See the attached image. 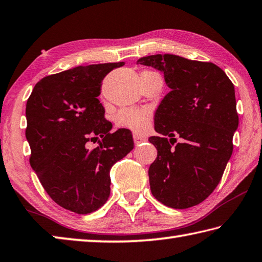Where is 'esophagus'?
Returning a JSON list of instances; mask_svg holds the SVG:
<instances>
[{
  "label": "esophagus",
  "mask_w": 262,
  "mask_h": 262,
  "mask_svg": "<svg viewBox=\"0 0 262 262\" xmlns=\"http://www.w3.org/2000/svg\"><path fill=\"white\" fill-rule=\"evenodd\" d=\"M133 139H134V143H135L136 145H139V144H141V143H143V142H145V139H144L143 136L137 135V134L133 135Z\"/></svg>",
  "instance_id": "obj_1"
}]
</instances>
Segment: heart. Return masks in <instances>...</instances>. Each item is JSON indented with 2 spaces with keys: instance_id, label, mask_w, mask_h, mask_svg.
<instances>
[{
  "instance_id": "heart-1",
  "label": "heart",
  "mask_w": 262,
  "mask_h": 262,
  "mask_svg": "<svg viewBox=\"0 0 262 262\" xmlns=\"http://www.w3.org/2000/svg\"><path fill=\"white\" fill-rule=\"evenodd\" d=\"M117 123L119 127L142 134L149 129L151 112L147 108H122L117 115Z\"/></svg>"
}]
</instances>
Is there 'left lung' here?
I'll use <instances>...</instances> for the list:
<instances>
[{
    "label": "left lung",
    "instance_id": "obj_1",
    "mask_svg": "<svg viewBox=\"0 0 262 262\" xmlns=\"http://www.w3.org/2000/svg\"><path fill=\"white\" fill-rule=\"evenodd\" d=\"M137 63L163 72L170 88L155 115L160 136L149 139L158 151L149 168L151 192L177 210L198 205L216 188L232 154L238 127L234 84L210 61L165 54Z\"/></svg>",
    "mask_w": 262,
    "mask_h": 262
}]
</instances>
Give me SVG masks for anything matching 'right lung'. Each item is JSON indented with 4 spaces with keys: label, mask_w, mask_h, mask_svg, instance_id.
Wrapping results in <instances>:
<instances>
[{
    "label": "right lung",
    "mask_w": 262,
    "mask_h": 262,
    "mask_svg": "<svg viewBox=\"0 0 262 262\" xmlns=\"http://www.w3.org/2000/svg\"><path fill=\"white\" fill-rule=\"evenodd\" d=\"M119 63L94 64L45 77L26 104L30 164L59 206L78 214L98 210L110 196V170L134 147L130 132L111 133L98 101L103 79ZM101 137L94 149L89 141Z\"/></svg>",
    "instance_id": "add662e5"
}]
</instances>
